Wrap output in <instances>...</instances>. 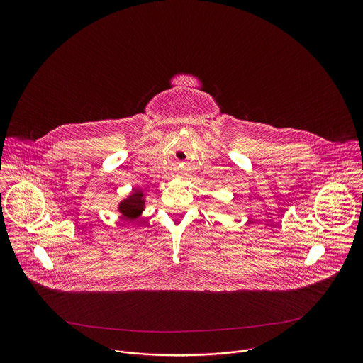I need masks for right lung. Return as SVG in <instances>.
Masks as SVG:
<instances>
[{
  "instance_id": "add662e5",
  "label": "right lung",
  "mask_w": 363,
  "mask_h": 363,
  "mask_svg": "<svg viewBox=\"0 0 363 363\" xmlns=\"http://www.w3.org/2000/svg\"><path fill=\"white\" fill-rule=\"evenodd\" d=\"M144 193L141 190L133 189V191L118 204V211L122 218H125L126 220H136L144 211Z\"/></svg>"
}]
</instances>
